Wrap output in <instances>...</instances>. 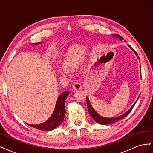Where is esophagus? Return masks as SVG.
<instances>
[{
    "label": "esophagus",
    "instance_id": "34e87169",
    "mask_svg": "<svg viewBox=\"0 0 153 153\" xmlns=\"http://www.w3.org/2000/svg\"><path fill=\"white\" fill-rule=\"evenodd\" d=\"M73 89L74 90H79L80 89L82 88V85H81V84L80 82H74L73 84Z\"/></svg>",
    "mask_w": 153,
    "mask_h": 153
}]
</instances>
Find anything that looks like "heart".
<instances>
[{"mask_svg":"<svg viewBox=\"0 0 153 153\" xmlns=\"http://www.w3.org/2000/svg\"><path fill=\"white\" fill-rule=\"evenodd\" d=\"M86 55V48L80 45L75 44L69 47L64 53L62 61V69L58 70L61 77H66L68 71L75 68L79 64L82 58Z\"/></svg>","mask_w":153,"mask_h":153,"instance_id":"heart-1","label":"heart"}]
</instances>
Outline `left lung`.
Masks as SVG:
<instances>
[{
	"label": "left lung",
	"mask_w": 153,
	"mask_h": 153,
	"mask_svg": "<svg viewBox=\"0 0 153 153\" xmlns=\"http://www.w3.org/2000/svg\"><path fill=\"white\" fill-rule=\"evenodd\" d=\"M114 36H117L118 38H119L120 40L123 39V37L119 36V35L115 34V35H114ZM129 47H130V48L134 51V52H135V53L137 55V57H138V55H137V53H136L135 51L133 49V48L131 47L130 45H129ZM86 101H87V109H88V111H89V112L90 115H91L92 118L93 119L94 121H95L96 123H98L101 124H103V125H104V124H112V123H115V122H117V121H119V120H121V119H124L125 117L127 116V115L129 114V112H131L132 108H133V106H135V103H136V102H135V103H134L133 105L131 106V108L130 109H129V110L128 111V112H126V113L124 114L123 115H121V116L117 117H115V118H106V117H103L100 116V115L98 114H97V113L95 112V110L93 109V108L92 107V106H91V103H90V101H89V98H86Z\"/></svg>",
	"instance_id": "1"
}]
</instances>
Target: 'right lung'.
Here are the masks:
<instances>
[{"instance_id": "add662e5", "label": "right lung", "mask_w": 153, "mask_h": 153, "mask_svg": "<svg viewBox=\"0 0 153 153\" xmlns=\"http://www.w3.org/2000/svg\"><path fill=\"white\" fill-rule=\"evenodd\" d=\"M40 43H34V45H38ZM69 94V91H66L64 92L60 96L56 103V106L54 110V112L52 116L50 117L47 121L39 124H29V126L33 127L36 129H40L43 131H51L53 129L59 126L60 124H62L63 120L65 116L66 109H65V100Z\"/></svg>"}]
</instances>
